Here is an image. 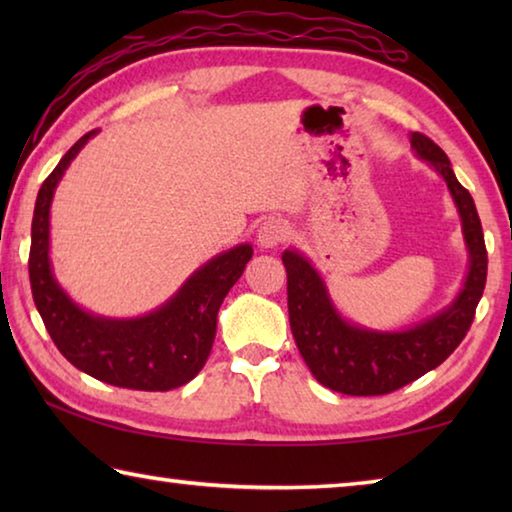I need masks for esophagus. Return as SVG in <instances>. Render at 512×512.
<instances>
[{
	"instance_id": "esophagus-1",
	"label": "esophagus",
	"mask_w": 512,
	"mask_h": 512,
	"mask_svg": "<svg viewBox=\"0 0 512 512\" xmlns=\"http://www.w3.org/2000/svg\"><path fill=\"white\" fill-rule=\"evenodd\" d=\"M289 237V223L282 219H268L257 230V241L262 248H275L287 241Z\"/></svg>"
}]
</instances>
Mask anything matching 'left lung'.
I'll return each mask as SVG.
<instances>
[{"instance_id": "left-lung-1", "label": "left lung", "mask_w": 512, "mask_h": 512, "mask_svg": "<svg viewBox=\"0 0 512 512\" xmlns=\"http://www.w3.org/2000/svg\"><path fill=\"white\" fill-rule=\"evenodd\" d=\"M411 149L443 176L461 216L470 266L452 305L397 332L354 325L339 314L309 259L296 248L282 253L293 339L311 375L336 393L386 395L438 368L465 339L483 296L488 253L472 196L456 180L445 151L427 135L411 133Z\"/></svg>"}]
</instances>
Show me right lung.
Segmentation results:
<instances>
[{
  "mask_svg": "<svg viewBox=\"0 0 512 512\" xmlns=\"http://www.w3.org/2000/svg\"><path fill=\"white\" fill-rule=\"evenodd\" d=\"M97 133L83 135L38 192L29 253L33 302L60 354L85 375L133 391H171L192 381L205 366L216 314L253 257V246L239 244L212 257L164 305L144 316L108 318L76 305L51 268L49 210L63 173Z\"/></svg>",
  "mask_w": 512,
  "mask_h": 512,
  "instance_id": "obj_1",
  "label": "right lung"
}]
</instances>
